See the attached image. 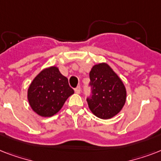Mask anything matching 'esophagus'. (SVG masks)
Instances as JSON below:
<instances>
[{"mask_svg":"<svg viewBox=\"0 0 161 161\" xmlns=\"http://www.w3.org/2000/svg\"><path fill=\"white\" fill-rule=\"evenodd\" d=\"M80 92H81L80 86H77V88H75V93H80Z\"/></svg>","mask_w":161,"mask_h":161,"instance_id":"1","label":"esophagus"}]
</instances>
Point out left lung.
<instances>
[{
    "label": "left lung",
    "instance_id": "obj_1",
    "mask_svg": "<svg viewBox=\"0 0 161 161\" xmlns=\"http://www.w3.org/2000/svg\"><path fill=\"white\" fill-rule=\"evenodd\" d=\"M91 94L88 107L98 118L108 119L122 109L126 100V89L119 76L106 63L94 65L89 73Z\"/></svg>",
    "mask_w": 161,
    "mask_h": 161
}]
</instances>
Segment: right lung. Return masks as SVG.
<instances>
[{
  "instance_id": "1",
  "label": "right lung",
  "mask_w": 161,
  "mask_h": 161,
  "mask_svg": "<svg viewBox=\"0 0 161 161\" xmlns=\"http://www.w3.org/2000/svg\"><path fill=\"white\" fill-rule=\"evenodd\" d=\"M74 91L68 78L58 68H46L34 78L28 88V101L34 112L42 117H51L62 108Z\"/></svg>"
}]
</instances>
